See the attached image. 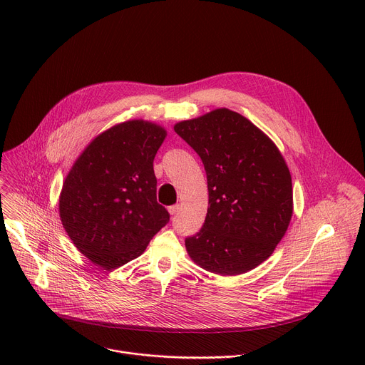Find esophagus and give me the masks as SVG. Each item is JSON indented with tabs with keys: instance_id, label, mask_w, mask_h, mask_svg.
Returning <instances> with one entry per match:
<instances>
[{
	"instance_id": "1",
	"label": "esophagus",
	"mask_w": 365,
	"mask_h": 365,
	"mask_svg": "<svg viewBox=\"0 0 365 365\" xmlns=\"http://www.w3.org/2000/svg\"><path fill=\"white\" fill-rule=\"evenodd\" d=\"M179 211H180V205H179V203L169 206V214H170V215H176Z\"/></svg>"
}]
</instances>
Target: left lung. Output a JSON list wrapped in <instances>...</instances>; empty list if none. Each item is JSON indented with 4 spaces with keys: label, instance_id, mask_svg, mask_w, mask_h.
I'll list each match as a JSON object with an SVG mask.
<instances>
[{
    "label": "left lung",
    "instance_id": "8db88e82",
    "mask_svg": "<svg viewBox=\"0 0 365 365\" xmlns=\"http://www.w3.org/2000/svg\"><path fill=\"white\" fill-rule=\"evenodd\" d=\"M199 154L210 192L200 231L185 240L202 269L237 276L262 264L287 231L292 176L276 144L238 113L220 108L178 123Z\"/></svg>",
    "mask_w": 365,
    "mask_h": 365
}]
</instances>
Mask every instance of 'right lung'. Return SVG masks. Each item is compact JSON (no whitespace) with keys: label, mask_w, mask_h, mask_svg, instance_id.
<instances>
[{"label":"right lung","mask_w":365,"mask_h":365,"mask_svg":"<svg viewBox=\"0 0 365 365\" xmlns=\"http://www.w3.org/2000/svg\"><path fill=\"white\" fill-rule=\"evenodd\" d=\"M166 137L158 124L133 120L95 137L65 179L59 212L75 247L114 270L137 258L170 220L158 203L153 160Z\"/></svg>","instance_id":"1"}]
</instances>
